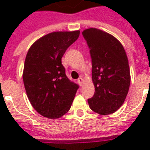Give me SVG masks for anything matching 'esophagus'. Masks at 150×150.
Returning <instances> with one entry per match:
<instances>
[{"label":"esophagus","instance_id":"34e87169","mask_svg":"<svg viewBox=\"0 0 150 150\" xmlns=\"http://www.w3.org/2000/svg\"><path fill=\"white\" fill-rule=\"evenodd\" d=\"M77 82H78V83H79V84L80 86H82V84H83V79H82V76H80V77L78 79Z\"/></svg>","mask_w":150,"mask_h":150}]
</instances>
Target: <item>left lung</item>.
Segmentation results:
<instances>
[{
    "label": "left lung",
    "instance_id": "8db88e82",
    "mask_svg": "<svg viewBox=\"0 0 150 150\" xmlns=\"http://www.w3.org/2000/svg\"><path fill=\"white\" fill-rule=\"evenodd\" d=\"M82 36L89 48L95 86L89 107L102 115L113 114L125 100L130 86V69L125 50L115 37L95 28Z\"/></svg>",
    "mask_w": 150,
    "mask_h": 150
}]
</instances>
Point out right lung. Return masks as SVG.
Here are the masks:
<instances>
[{
    "instance_id": "1",
    "label": "right lung",
    "mask_w": 150,
    "mask_h": 150,
    "mask_svg": "<svg viewBox=\"0 0 150 150\" xmlns=\"http://www.w3.org/2000/svg\"><path fill=\"white\" fill-rule=\"evenodd\" d=\"M80 32H54L41 37L29 48L23 71L28 98L42 116L59 118L70 110L79 85L65 74L61 58L77 40Z\"/></svg>"
}]
</instances>
